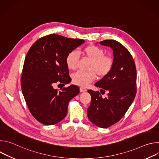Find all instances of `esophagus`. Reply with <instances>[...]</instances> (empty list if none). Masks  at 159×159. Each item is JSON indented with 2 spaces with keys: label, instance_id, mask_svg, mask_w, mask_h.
<instances>
[{
  "label": "esophagus",
  "instance_id": "1",
  "mask_svg": "<svg viewBox=\"0 0 159 159\" xmlns=\"http://www.w3.org/2000/svg\"><path fill=\"white\" fill-rule=\"evenodd\" d=\"M80 92H85V91H87V89H85L83 87H80Z\"/></svg>",
  "mask_w": 159,
  "mask_h": 159
}]
</instances>
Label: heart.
I'll return each mask as SVG.
<instances>
[{
  "mask_svg": "<svg viewBox=\"0 0 159 159\" xmlns=\"http://www.w3.org/2000/svg\"><path fill=\"white\" fill-rule=\"evenodd\" d=\"M79 53L90 60L87 72L77 71L72 76V82L78 85L87 86L93 81L98 75L102 78L107 75L112 70L115 60L112 56L104 55L101 48L94 44H90L82 48ZM79 54L72 51L67 54L65 62L67 67L70 70H75L79 62Z\"/></svg>",
  "mask_w": 159,
  "mask_h": 159,
  "instance_id": "b5f03b06",
  "label": "heart"
}]
</instances>
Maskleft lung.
<instances>
[{
  "instance_id": "obj_1",
  "label": "left lung",
  "mask_w": 159,
  "mask_h": 159,
  "mask_svg": "<svg viewBox=\"0 0 159 159\" xmlns=\"http://www.w3.org/2000/svg\"><path fill=\"white\" fill-rule=\"evenodd\" d=\"M100 44L112 49L115 64L111 72L95 84L101 88L102 94L108 93L106 98H102L99 91L88 90L91 102L87 116L96 126L106 128L118 123L133 101L137 94V70L132 55L122 44L114 39Z\"/></svg>"
}]
</instances>
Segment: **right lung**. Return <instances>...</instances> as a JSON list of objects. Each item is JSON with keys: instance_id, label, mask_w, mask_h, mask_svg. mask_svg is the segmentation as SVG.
<instances>
[{"instance_id": "obj_1", "label": "right lung", "mask_w": 159, "mask_h": 159, "mask_svg": "<svg viewBox=\"0 0 159 159\" xmlns=\"http://www.w3.org/2000/svg\"><path fill=\"white\" fill-rule=\"evenodd\" d=\"M82 39L50 34L36 41L25 57L20 77L22 94L31 114L39 122L52 125L66 115L69 101L80 92L71 85L58 90L56 83H69L67 54L84 43Z\"/></svg>"}]
</instances>
